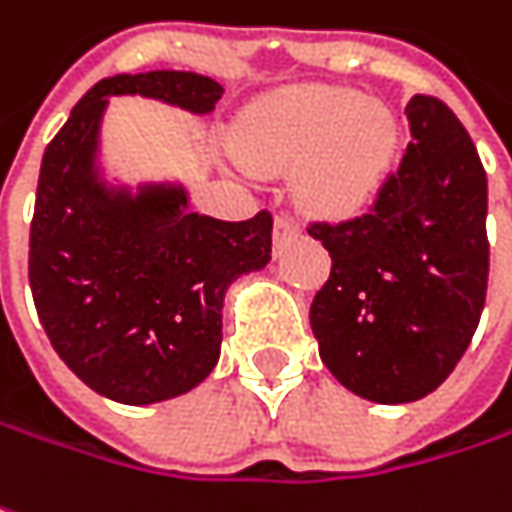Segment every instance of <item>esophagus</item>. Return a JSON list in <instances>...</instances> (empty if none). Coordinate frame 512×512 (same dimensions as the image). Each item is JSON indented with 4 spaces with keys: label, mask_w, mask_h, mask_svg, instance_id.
<instances>
[{
    "label": "esophagus",
    "mask_w": 512,
    "mask_h": 512,
    "mask_svg": "<svg viewBox=\"0 0 512 512\" xmlns=\"http://www.w3.org/2000/svg\"><path fill=\"white\" fill-rule=\"evenodd\" d=\"M303 233V227H300V221L291 215V212H279L276 215V221H274V241H276V247L285 241V238H291V236H300Z\"/></svg>",
    "instance_id": "1"
}]
</instances>
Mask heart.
Returning <instances> with one entry per match:
<instances>
[{
    "instance_id": "obj_1",
    "label": "heart",
    "mask_w": 512,
    "mask_h": 512,
    "mask_svg": "<svg viewBox=\"0 0 512 512\" xmlns=\"http://www.w3.org/2000/svg\"><path fill=\"white\" fill-rule=\"evenodd\" d=\"M396 139V119L387 107L320 84L276 92L241 130L244 151L256 163L300 165V198L326 215L361 212L379 195Z\"/></svg>"
}]
</instances>
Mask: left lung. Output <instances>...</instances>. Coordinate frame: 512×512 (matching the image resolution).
Listing matches in <instances>:
<instances>
[{"label":"left lung","instance_id":"obj_1","mask_svg":"<svg viewBox=\"0 0 512 512\" xmlns=\"http://www.w3.org/2000/svg\"><path fill=\"white\" fill-rule=\"evenodd\" d=\"M411 142L373 206L314 221L332 271L311 300L329 373L379 402L437 390L469 347L487 297V171L457 116L431 95L405 107Z\"/></svg>","mask_w":512,"mask_h":512}]
</instances>
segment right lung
I'll return each mask as SVG.
<instances>
[{
    "instance_id": "right-lung-1",
    "label": "right lung",
    "mask_w": 512,
    "mask_h": 512,
    "mask_svg": "<svg viewBox=\"0 0 512 512\" xmlns=\"http://www.w3.org/2000/svg\"><path fill=\"white\" fill-rule=\"evenodd\" d=\"M110 95L212 113L224 87L195 72L113 75L92 87L46 145L28 238L37 317L66 367L95 393L151 405L180 396L221 355V306L241 274L271 262L274 218L189 212L180 186L110 189L95 148Z\"/></svg>"
}]
</instances>
